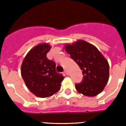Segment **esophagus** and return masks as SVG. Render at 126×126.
Here are the masks:
<instances>
[{
	"label": "esophagus",
	"instance_id": "esophagus-1",
	"mask_svg": "<svg viewBox=\"0 0 126 126\" xmlns=\"http://www.w3.org/2000/svg\"><path fill=\"white\" fill-rule=\"evenodd\" d=\"M64 73H65V74H66V75H68V72H67V71L66 69L64 70Z\"/></svg>",
	"mask_w": 126,
	"mask_h": 126
}]
</instances>
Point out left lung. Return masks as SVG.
<instances>
[{
	"label": "left lung",
	"mask_w": 126,
	"mask_h": 126,
	"mask_svg": "<svg viewBox=\"0 0 126 126\" xmlns=\"http://www.w3.org/2000/svg\"><path fill=\"white\" fill-rule=\"evenodd\" d=\"M66 52L82 70L83 79L76 84L79 93L87 96H96L106 86L109 78V64L94 45L84 40L65 45Z\"/></svg>",
	"instance_id": "obj_1"
}]
</instances>
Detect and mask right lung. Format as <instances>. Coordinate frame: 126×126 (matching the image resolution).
Returning a JSON list of instances; mask_svg holds the SVG:
<instances>
[{"label":"right lung","instance_id":"1","mask_svg":"<svg viewBox=\"0 0 126 126\" xmlns=\"http://www.w3.org/2000/svg\"><path fill=\"white\" fill-rule=\"evenodd\" d=\"M51 47L41 43L30 50L21 65L22 78L32 93L40 98L50 96L61 89L64 77L56 72L55 63L47 57Z\"/></svg>","mask_w":126,"mask_h":126}]
</instances>
